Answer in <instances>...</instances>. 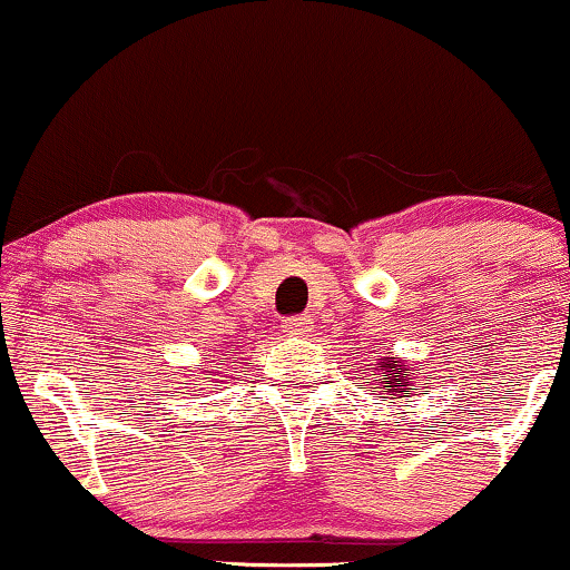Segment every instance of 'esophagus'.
I'll list each match as a JSON object with an SVG mask.
<instances>
[{
    "instance_id": "obj_1",
    "label": "esophagus",
    "mask_w": 570,
    "mask_h": 570,
    "mask_svg": "<svg viewBox=\"0 0 570 570\" xmlns=\"http://www.w3.org/2000/svg\"><path fill=\"white\" fill-rule=\"evenodd\" d=\"M311 318L308 316H293V318H285V332L293 334V337H308L311 332Z\"/></svg>"
}]
</instances>
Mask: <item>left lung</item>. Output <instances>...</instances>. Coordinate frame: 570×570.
I'll return each mask as SVG.
<instances>
[{"label": "left lung", "mask_w": 570, "mask_h": 570, "mask_svg": "<svg viewBox=\"0 0 570 570\" xmlns=\"http://www.w3.org/2000/svg\"><path fill=\"white\" fill-rule=\"evenodd\" d=\"M412 371L415 368H410L402 357L379 355L371 371L373 381H365V384H373L371 389H381V392H386L389 396H384V402L402 400V396H407L404 392H410L412 379H415V373Z\"/></svg>", "instance_id": "1"}]
</instances>
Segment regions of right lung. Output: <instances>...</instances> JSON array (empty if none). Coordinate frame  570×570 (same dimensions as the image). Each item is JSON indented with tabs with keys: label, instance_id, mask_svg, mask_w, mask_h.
I'll return each mask as SVG.
<instances>
[{
	"label": "right lung",
	"instance_id": "1",
	"mask_svg": "<svg viewBox=\"0 0 570 570\" xmlns=\"http://www.w3.org/2000/svg\"><path fill=\"white\" fill-rule=\"evenodd\" d=\"M209 376H213V371H209Z\"/></svg>",
	"mask_w": 570,
	"mask_h": 570
}]
</instances>
